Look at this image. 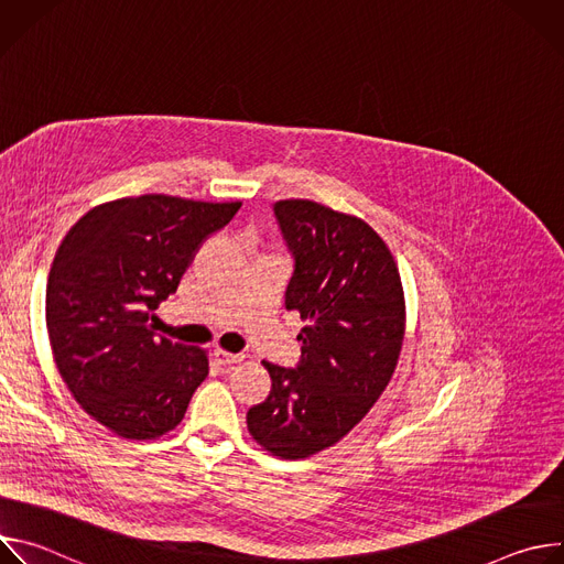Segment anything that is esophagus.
Instances as JSON below:
<instances>
[{
    "label": "esophagus",
    "mask_w": 564,
    "mask_h": 564,
    "mask_svg": "<svg viewBox=\"0 0 564 564\" xmlns=\"http://www.w3.org/2000/svg\"><path fill=\"white\" fill-rule=\"evenodd\" d=\"M214 359L218 361V366H223V368H229V366H234V364H238L240 359V355H231V352H225V350H216L214 352Z\"/></svg>",
    "instance_id": "obj_1"
}]
</instances>
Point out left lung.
<instances>
[{
	"mask_svg": "<svg viewBox=\"0 0 564 564\" xmlns=\"http://www.w3.org/2000/svg\"><path fill=\"white\" fill-rule=\"evenodd\" d=\"M274 214L294 254L285 307L301 314V361H263L272 390L250 409L248 431L268 453L303 459L344 440L397 368L406 299L383 238L361 218L290 198Z\"/></svg>",
	"mask_w": 564,
	"mask_h": 564,
	"instance_id": "8db88e82",
	"label": "left lung"
}]
</instances>
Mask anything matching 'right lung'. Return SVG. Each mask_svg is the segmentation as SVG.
I'll return each instance as SVG.
<instances>
[{
	"instance_id": "1",
	"label": "right lung",
	"mask_w": 564,
	"mask_h": 564,
	"mask_svg": "<svg viewBox=\"0 0 564 564\" xmlns=\"http://www.w3.org/2000/svg\"><path fill=\"white\" fill-rule=\"evenodd\" d=\"M238 207L167 194L118 198L62 238L46 281L53 361L77 404L111 433L155 440L183 422L209 372L207 350L155 337L149 318Z\"/></svg>"
}]
</instances>
